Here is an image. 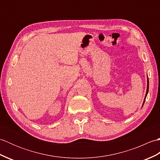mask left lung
<instances>
[{
    "instance_id": "1",
    "label": "left lung",
    "mask_w": 160,
    "mask_h": 160,
    "mask_svg": "<svg viewBox=\"0 0 160 160\" xmlns=\"http://www.w3.org/2000/svg\"><path fill=\"white\" fill-rule=\"evenodd\" d=\"M148 78H147V93H146V96H145V98H144V103L145 102V100H146V98H147V96L148 94ZM143 103V104H144Z\"/></svg>"
}]
</instances>
